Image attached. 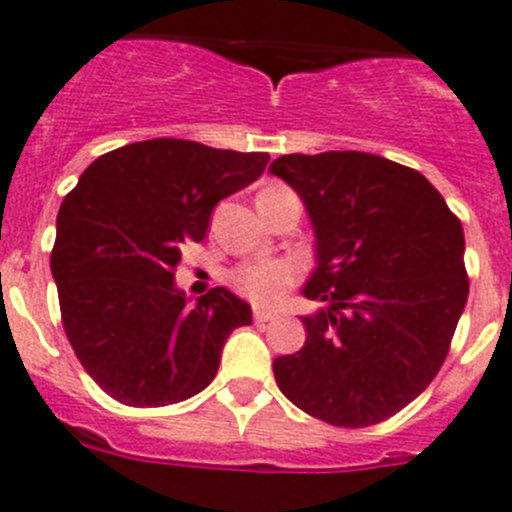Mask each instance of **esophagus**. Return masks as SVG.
Listing matches in <instances>:
<instances>
[{
	"label": "esophagus",
	"instance_id": "obj_1",
	"mask_svg": "<svg viewBox=\"0 0 512 512\" xmlns=\"http://www.w3.org/2000/svg\"><path fill=\"white\" fill-rule=\"evenodd\" d=\"M273 318H276V313H273V311H266V308H254V321L256 323L273 321Z\"/></svg>",
	"mask_w": 512,
	"mask_h": 512
}]
</instances>
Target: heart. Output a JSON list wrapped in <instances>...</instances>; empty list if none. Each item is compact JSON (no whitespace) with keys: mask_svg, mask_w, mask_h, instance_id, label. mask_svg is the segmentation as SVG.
<instances>
[{"mask_svg":"<svg viewBox=\"0 0 512 512\" xmlns=\"http://www.w3.org/2000/svg\"><path fill=\"white\" fill-rule=\"evenodd\" d=\"M231 281L244 296L261 306H273L286 293V288L296 281V268L288 261H273V258H258L231 273Z\"/></svg>","mask_w":512,"mask_h":512,"instance_id":"heart-1","label":"heart"}]
</instances>
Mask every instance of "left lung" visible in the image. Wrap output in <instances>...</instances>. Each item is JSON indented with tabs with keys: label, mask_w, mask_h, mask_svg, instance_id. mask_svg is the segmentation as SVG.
Masks as SVG:
<instances>
[{
	"label": "left lung",
	"mask_w": 512,
	"mask_h": 512,
	"mask_svg": "<svg viewBox=\"0 0 512 512\" xmlns=\"http://www.w3.org/2000/svg\"><path fill=\"white\" fill-rule=\"evenodd\" d=\"M306 206L321 301L306 343L273 361L283 396L308 416L366 428L421 396L448 356L468 301L465 236L416 169L366 151L278 156L268 166Z\"/></svg>",
	"instance_id": "left-lung-1"
}]
</instances>
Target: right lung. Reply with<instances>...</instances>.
Instances as JSON below:
<instances>
[{
    "label": "right lung",
    "instance_id": "right-lung-1",
    "mask_svg": "<svg viewBox=\"0 0 512 512\" xmlns=\"http://www.w3.org/2000/svg\"><path fill=\"white\" fill-rule=\"evenodd\" d=\"M268 154L149 139L99 156L57 216L52 276L64 331L84 371L124 406L186 401L214 381L226 338L251 306L216 286L189 298L181 249L211 211L263 174Z\"/></svg>",
    "mask_w": 512,
    "mask_h": 512
}]
</instances>
